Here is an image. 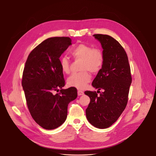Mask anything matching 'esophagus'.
<instances>
[{"mask_svg":"<svg viewBox=\"0 0 156 156\" xmlns=\"http://www.w3.org/2000/svg\"><path fill=\"white\" fill-rule=\"evenodd\" d=\"M83 94H84V93L83 91H80V90L78 91V96H81V95H83Z\"/></svg>","mask_w":156,"mask_h":156,"instance_id":"1","label":"esophagus"}]
</instances>
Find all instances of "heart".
Returning <instances> with one entry per match:
<instances>
[{"label": "heart", "instance_id": "obj_1", "mask_svg": "<svg viewBox=\"0 0 156 156\" xmlns=\"http://www.w3.org/2000/svg\"><path fill=\"white\" fill-rule=\"evenodd\" d=\"M70 54L75 60H81V72L71 75L67 79V84L78 90H83L91 78L88 72L97 74L101 70L104 63V53L99 48H93L87 44H80L71 50ZM60 65L63 73L69 74L70 72L71 63L66 56L60 58Z\"/></svg>", "mask_w": 156, "mask_h": 156}]
</instances>
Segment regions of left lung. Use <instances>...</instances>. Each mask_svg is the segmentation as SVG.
<instances>
[{
  "mask_svg": "<svg viewBox=\"0 0 156 156\" xmlns=\"http://www.w3.org/2000/svg\"><path fill=\"white\" fill-rule=\"evenodd\" d=\"M93 36L101 43L104 63L92 85L99 90L102 89L104 92L100 96L96 91L84 92L91 100L86 115L92 125L104 129L115 122L125 110L132 78L128 56L121 44L108 35Z\"/></svg>",
  "mask_w": 156,
  "mask_h": 156,
  "instance_id": "left-lung-1",
  "label": "left lung"
}]
</instances>
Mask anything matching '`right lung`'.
Listing matches in <instances>:
<instances>
[{
    "label": "right lung",
    "instance_id": "right-lung-1",
    "mask_svg": "<svg viewBox=\"0 0 156 156\" xmlns=\"http://www.w3.org/2000/svg\"><path fill=\"white\" fill-rule=\"evenodd\" d=\"M71 44L69 37L48 38L30 52L25 63L21 84L27 104L33 119L44 129L63 123L69 104L77 97L76 87L62 89L65 83L59 58Z\"/></svg>",
    "mask_w": 156,
    "mask_h": 156
}]
</instances>
